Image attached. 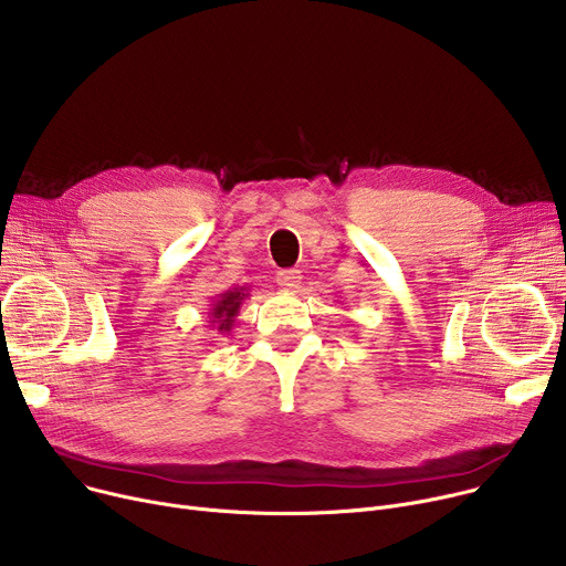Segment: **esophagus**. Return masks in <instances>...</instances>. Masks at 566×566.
I'll use <instances>...</instances> for the list:
<instances>
[{"label":"esophagus","instance_id":"1","mask_svg":"<svg viewBox=\"0 0 566 566\" xmlns=\"http://www.w3.org/2000/svg\"><path fill=\"white\" fill-rule=\"evenodd\" d=\"M276 283L283 287V290H296L298 283H301V274L296 270H281L276 274Z\"/></svg>","mask_w":566,"mask_h":566}]
</instances>
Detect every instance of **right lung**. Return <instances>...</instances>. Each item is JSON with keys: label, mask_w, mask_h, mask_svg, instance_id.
<instances>
[{"label": "right lung", "mask_w": 566, "mask_h": 566, "mask_svg": "<svg viewBox=\"0 0 566 566\" xmlns=\"http://www.w3.org/2000/svg\"><path fill=\"white\" fill-rule=\"evenodd\" d=\"M247 296H249L247 285H242V287L238 285V287L224 290L222 294H217L214 301L210 303V313H208L210 326L217 328V333L229 335V331L233 328L235 317L240 313V306H242Z\"/></svg>", "instance_id": "add662e5"}]
</instances>
